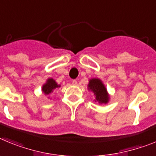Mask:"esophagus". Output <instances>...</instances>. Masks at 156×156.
I'll list each match as a JSON object with an SVG mask.
<instances>
[{"label":"esophagus","instance_id":"1","mask_svg":"<svg viewBox=\"0 0 156 156\" xmlns=\"http://www.w3.org/2000/svg\"><path fill=\"white\" fill-rule=\"evenodd\" d=\"M77 82H77V80H75V79L72 80V84H73V85H77Z\"/></svg>","mask_w":156,"mask_h":156}]
</instances>
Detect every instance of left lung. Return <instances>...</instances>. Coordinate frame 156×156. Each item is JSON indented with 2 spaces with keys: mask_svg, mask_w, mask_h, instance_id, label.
<instances>
[{
  "mask_svg": "<svg viewBox=\"0 0 156 156\" xmlns=\"http://www.w3.org/2000/svg\"><path fill=\"white\" fill-rule=\"evenodd\" d=\"M89 89L96 95V100L101 104H107L108 102V95L107 90L100 79L93 78L89 81Z\"/></svg>",
  "mask_w": 156,
  "mask_h": 156,
  "instance_id": "obj_1",
  "label": "left lung"
}]
</instances>
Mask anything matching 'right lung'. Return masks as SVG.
<instances>
[{
    "instance_id": "right-lung-1",
    "label": "right lung",
    "mask_w": 156,
    "mask_h": 156,
    "mask_svg": "<svg viewBox=\"0 0 156 156\" xmlns=\"http://www.w3.org/2000/svg\"><path fill=\"white\" fill-rule=\"evenodd\" d=\"M59 86H58L57 84H56V82H55L52 78H49V79H48L47 82L43 86L42 91L44 94L48 95L49 93H52L55 88L59 87Z\"/></svg>"
}]
</instances>
